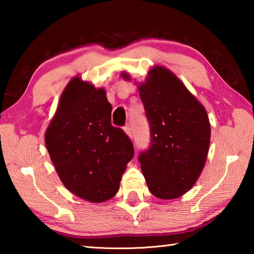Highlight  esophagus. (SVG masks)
<instances>
[{
	"mask_svg": "<svg viewBox=\"0 0 254 254\" xmlns=\"http://www.w3.org/2000/svg\"><path fill=\"white\" fill-rule=\"evenodd\" d=\"M124 131H126V133L128 135V137H130V139H132L133 134H132V130H131L130 126H126V127H124Z\"/></svg>",
	"mask_w": 254,
	"mask_h": 254,
	"instance_id": "obj_1",
	"label": "esophagus"
}]
</instances>
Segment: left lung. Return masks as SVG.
<instances>
[{"label":"left lung","instance_id":"obj_1","mask_svg":"<svg viewBox=\"0 0 254 254\" xmlns=\"http://www.w3.org/2000/svg\"><path fill=\"white\" fill-rule=\"evenodd\" d=\"M124 79H130L122 72ZM150 127V147L139 154L151 194L161 199L184 195L197 182L207 158L210 124L205 107L182 80L156 66L139 86Z\"/></svg>","mask_w":254,"mask_h":254}]
</instances>
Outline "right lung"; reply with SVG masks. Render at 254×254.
<instances>
[{"label": "right lung", "mask_w": 254, "mask_h": 254, "mask_svg": "<svg viewBox=\"0 0 254 254\" xmlns=\"http://www.w3.org/2000/svg\"><path fill=\"white\" fill-rule=\"evenodd\" d=\"M103 88L74 77L60 96L45 141L60 180L79 198L102 203L117 194L134 148L111 123Z\"/></svg>", "instance_id": "right-lung-1"}]
</instances>
